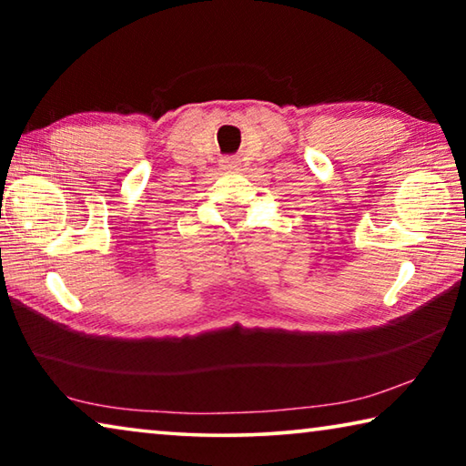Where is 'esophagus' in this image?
I'll return each mask as SVG.
<instances>
[{
	"label": "esophagus",
	"instance_id": "obj_1",
	"mask_svg": "<svg viewBox=\"0 0 466 466\" xmlns=\"http://www.w3.org/2000/svg\"><path fill=\"white\" fill-rule=\"evenodd\" d=\"M224 167H236V164H238V157H234V156H228V157H224Z\"/></svg>",
	"mask_w": 466,
	"mask_h": 466
}]
</instances>
